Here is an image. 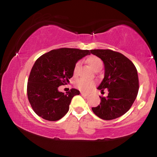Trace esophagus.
<instances>
[{
	"label": "esophagus",
	"instance_id": "1",
	"mask_svg": "<svg viewBox=\"0 0 157 157\" xmlns=\"http://www.w3.org/2000/svg\"><path fill=\"white\" fill-rule=\"evenodd\" d=\"M80 94H81V95H82V96H87V95H89L88 94H86V93H84V92H82V91L80 92Z\"/></svg>",
	"mask_w": 157,
	"mask_h": 157
}]
</instances>
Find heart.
I'll return each mask as SVG.
<instances>
[{
  "label": "heart",
  "mask_w": 157,
  "mask_h": 157,
  "mask_svg": "<svg viewBox=\"0 0 157 157\" xmlns=\"http://www.w3.org/2000/svg\"><path fill=\"white\" fill-rule=\"evenodd\" d=\"M86 62H88L89 64L95 71H98L100 70V69H102L103 66V62L102 59L100 57L95 56V55H92V56L89 57L87 58ZM79 67H80V62H76L73 68L74 75H78ZM95 84H96V82L95 80H88V79H79L75 82V86L76 88H78L82 91L88 92L92 88H94Z\"/></svg>",
  "instance_id": "heart-1"
}]
</instances>
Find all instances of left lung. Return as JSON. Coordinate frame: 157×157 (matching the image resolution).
Instances as JSON below:
<instances>
[{"label": "left lung", "instance_id": "8db88e82", "mask_svg": "<svg viewBox=\"0 0 157 157\" xmlns=\"http://www.w3.org/2000/svg\"><path fill=\"white\" fill-rule=\"evenodd\" d=\"M105 64V78L98 89L109 91L107 97L100 96L101 102L92 111L100 118L110 121L129 111L138 95L139 77L134 63L121 53L109 49L91 50Z\"/></svg>", "mask_w": 157, "mask_h": 157}]
</instances>
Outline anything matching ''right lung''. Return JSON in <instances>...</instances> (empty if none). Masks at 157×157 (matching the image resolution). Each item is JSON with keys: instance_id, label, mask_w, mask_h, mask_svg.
I'll list each match as a JSON object with an SVG mask.
<instances>
[{"instance_id": "obj_1", "label": "right lung", "mask_w": 157, "mask_h": 157, "mask_svg": "<svg viewBox=\"0 0 157 157\" xmlns=\"http://www.w3.org/2000/svg\"><path fill=\"white\" fill-rule=\"evenodd\" d=\"M90 54L88 50L62 48L50 50L36 60L27 85L29 102L36 114L49 121H58L66 115L71 100L79 91L71 89L64 94L58 87L68 83L75 63Z\"/></svg>"}]
</instances>
